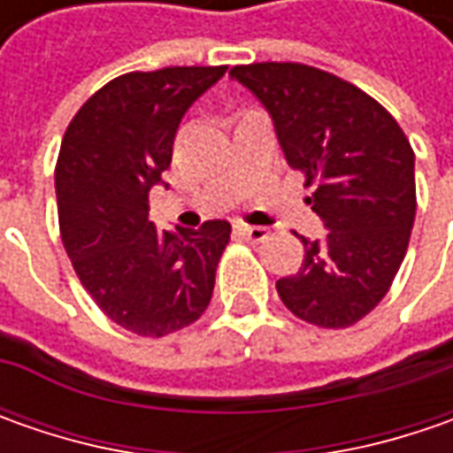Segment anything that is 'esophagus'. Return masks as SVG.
Returning a JSON list of instances; mask_svg holds the SVG:
<instances>
[{"instance_id":"obj_1","label":"esophagus","mask_w":453,"mask_h":453,"mask_svg":"<svg viewBox=\"0 0 453 453\" xmlns=\"http://www.w3.org/2000/svg\"><path fill=\"white\" fill-rule=\"evenodd\" d=\"M234 232L239 236H244V239H250V242H265L270 236V232L265 226H252L247 221H234Z\"/></svg>"}]
</instances>
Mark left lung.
<instances>
[{"label": "left lung", "mask_w": 453, "mask_h": 453, "mask_svg": "<svg viewBox=\"0 0 453 453\" xmlns=\"http://www.w3.org/2000/svg\"><path fill=\"white\" fill-rule=\"evenodd\" d=\"M229 75L270 111L288 164L312 188L325 239H303V267L277 280L292 315L350 327L386 297L416 219L413 149L403 128L353 82L303 62L234 65Z\"/></svg>", "instance_id": "left-lung-1"}]
</instances>
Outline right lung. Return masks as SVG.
Instances as JSON below:
<instances>
[{"instance_id": "1", "label": "right lung", "mask_w": 453, "mask_h": 453, "mask_svg": "<svg viewBox=\"0 0 453 453\" xmlns=\"http://www.w3.org/2000/svg\"><path fill=\"white\" fill-rule=\"evenodd\" d=\"M226 65L126 73L82 103L55 165L65 252L93 303L141 338H164L209 307L229 221L158 232L150 186L171 165L183 113Z\"/></svg>"}]
</instances>
